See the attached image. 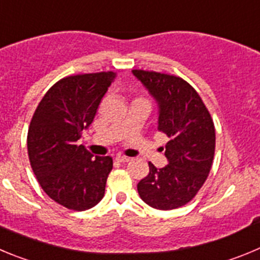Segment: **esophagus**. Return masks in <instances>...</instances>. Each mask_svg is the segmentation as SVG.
<instances>
[{"label":"esophagus","mask_w":260,"mask_h":260,"mask_svg":"<svg viewBox=\"0 0 260 260\" xmlns=\"http://www.w3.org/2000/svg\"><path fill=\"white\" fill-rule=\"evenodd\" d=\"M115 160H118V162H120V163H125V162H129L131 158H129V156L118 155V156H116V158H115Z\"/></svg>","instance_id":"1"}]
</instances>
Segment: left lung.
<instances>
[{
	"label": "left lung",
	"instance_id": "1",
	"mask_svg": "<svg viewBox=\"0 0 260 260\" xmlns=\"http://www.w3.org/2000/svg\"><path fill=\"white\" fill-rule=\"evenodd\" d=\"M158 102V131L166 145V167L149 162V174L137 184L140 197L158 210H174L190 202L209 176L215 154V125L193 86L175 75L133 70Z\"/></svg>",
	"mask_w": 260,
	"mask_h": 260
}]
</instances>
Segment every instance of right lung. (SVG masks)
Returning <instances> with one entry per match:
<instances>
[{
	"label": "right lung",
	"mask_w": 260,
	"mask_h": 260,
	"mask_svg": "<svg viewBox=\"0 0 260 260\" xmlns=\"http://www.w3.org/2000/svg\"><path fill=\"white\" fill-rule=\"evenodd\" d=\"M115 78L104 71L60 79L32 116L27 149L34 174L49 197L69 210L92 209L105 196L113 158H93L78 141Z\"/></svg>",
	"instance_id": "right-lung-1"
}]
</instances>
